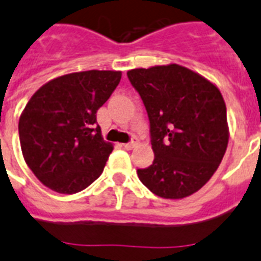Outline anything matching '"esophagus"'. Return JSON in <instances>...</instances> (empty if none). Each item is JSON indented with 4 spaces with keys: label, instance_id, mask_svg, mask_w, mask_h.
Here are the masks:
<instances>
[{
    "label": "esophagus",
    "instance_id": "esophagus-1",
    "mask_svg": "<svg viewBox=\"0 0 261 261\" xmlns=\"http://www.w3.org/2000/svg\"><path fill=\"white\" fill-rule=\"evenodd\" d=\"M137 145H138V139H137V138H133V141L128 142V143H124L123 146H124V149H127V150H133Z\"/></svg>",
    "mask_w": 261,
    "mask_h": 261
}]
</instances>
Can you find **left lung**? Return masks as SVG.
I'll return each mask as SVG.
<instances>
[{
  "label": "left lung",
  "mask_w": 261,
  "mask_h": 261,
  "mask_svg": "<svg viewBox=\"0 0 261 261\" xmlns=\"http://www.w3.org/2000/svg\"><path fill=\"white\" fill-rule=\"evenodd\" d=\"M150 120L154 161L138 177L155 196L181 200L212 178L229 141L226 106L216 84L178 64L127 72Z\"/></svg>",
  "instance_id": "left-lung-1"
}]
</instances>
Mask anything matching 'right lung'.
Listing matches in <instances>:
<instances>
[{"label":"right lung","mask_w":261,"mask_h":261,"mask_svg":"<svg viewBox=\"0 0 261 261\" xmlns=\"http://www.w3.org/2000/svg\"><path fill=\"white\" fill-rule=\"evenodd\" d=\"M120 71L59 76L36 91L18 120L22 155L42 185L61 194L86 189L101 174L114 146L96 112L119 84Z\"/></svg>","instance_id":"1"}]
</instances>
